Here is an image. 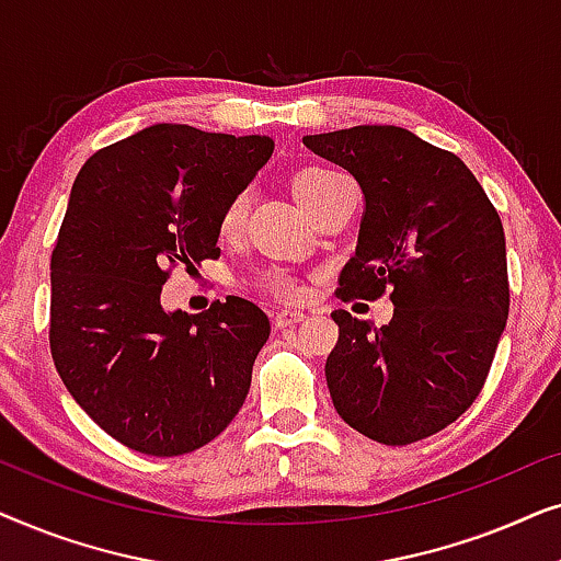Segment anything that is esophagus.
I'll list each match as a JSON object with an SVG mask.
<instances>
[{
  "label": "esophagus",
  "instance_id": "obj_1",
  "mask_svg": "<svg viewBox=\"0 0 561 561\" xmlns=\"http://www.w3.org/2000/svg\"><path fill=\"white\" fill-rule=\"evenodd\" d=\"M304 319H306L304 311H290V309H286V311L275 313L273 324L278 327V329H283V327H294V324H298V321H304Z\"/></svg>",
  "mask_w": 561,
  "mask_h": 561
}]
</instances>
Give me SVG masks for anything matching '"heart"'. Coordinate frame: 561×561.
<instances>
[{"mask_svg": "<svg viewBox=\"0 0 561 561\" xmlns=\"http://www.w3.org/2000/svg\"><path fill=\"white\" fill-rule=\"evenodd\" d=\"M344 179L340 173L329 171V168H319V165H309L301 168V171L294 173L290 179V186H294V194L301 206L309 214L319 209L321 204L327 202L329 196L334 194V188L340 186ZM244 211H248V191H234L232 196L227 198L225 206H221L219 219H217V229L221 237H232L237 229L242 227ZM257 286L271 294L275 298H283V301H296V298L304 296V286L301 280L294 278V275L283 273V271H271L265 273L263 278L257 280Z\"/></svg>", "mask_w": 561, "mask_h": 561, "instance_id": "heart-1", "label": "heart"}]
</instances>
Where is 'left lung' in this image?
Masks as SVG:
<instances>
[{
	"instance_id": "1",
	"label": "left lung",
	"mask_w": 561,
	"mask_h": 561,
	"mask_svg": "<svg viewBox=\"0 0 561 561\" xmlns=\"http://www.w3.org/2000/svg\"><path fill=\"white\" fill-rule=\"evenodd\" d=\"M317 156L355 175L365 196L342 301H378L386 327L336 309L327 357L334 409L367 439L403 447L462 416L485 386L508 319L503 221L455 152L393 125L306 135Z\"/></svg>"
}]
</instances>
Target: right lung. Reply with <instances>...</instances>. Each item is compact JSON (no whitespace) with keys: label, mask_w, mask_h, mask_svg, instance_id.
Returning <instances> with one entry per match:
<instances>
[{"label":"right lung","mask_w":561,"mask_h":561,"mask_svg":"<svg viewBox=\"0 0 561 561\" xmlns=\"http://www.w3.org/2000/svg\"><path fill=\"white\" fill-rule=\"evenodd\" d=\"M273 137L152 125L76 175L50 255V355L112 439L179 457L229 426L271 321L240 296L202 313L160 306L179 265L219 257L217 219L273 156Z\"/></svg>","instance_id":"1"}]
</instances>
